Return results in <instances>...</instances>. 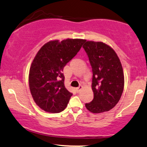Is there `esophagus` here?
Wrapping results in <instances>:
<instances>
[{
  "label": "esophagus",
  "instance_id": "obj_1",
  "mask_svg": "<svg viewBox=\"0 0 147 147\" xmlns=\"http://www.w3.org/2000/svg\"><path fill=\"white\" fill-rule=\"evenodd\" d=\"M82 88H83V86H79L78 88H76L75 90H76V91H77V92L78 93V92H79L81 90H82Z\"/></svg>",
  "mask_w": 147,
  "mask_h": 147
}]
</instances>
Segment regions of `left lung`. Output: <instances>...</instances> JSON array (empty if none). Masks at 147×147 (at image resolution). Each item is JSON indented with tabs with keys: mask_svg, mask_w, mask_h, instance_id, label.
I'll return each mask as SVG.
<instances>
[{
	"mask_svg": "<svg viewBox=\"0 0 147 147\" xmlns=\"http://www.w3.org/2000/svg\"><path fill=\"white\" fill-rule=\"evenodd\" d=\"M92 68L94 98L86 104L92 113L112 109L121 98L125 85L124 72L114 49L102 42L86 41L83 46Z\"/></svg>",
	"mask_w": 147,
	"mask_h": 147,
	"instance_id": "left-lung-1",
	"label": "left lung"
}]
</instances>
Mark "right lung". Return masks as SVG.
Returning a JSON list of instances; mask_svg holds the SVG:
<instances>
[{"mask_svg": "<svg viewBox=\"0 0 147 147\" xmlns=\"http://www.w3.org/2000/svg\"><path fill=\"white\" fill-rule=\"evenodd\" d=\"M83 39L48 42L37 53L29 74V85L36 105L45 112L59 113L66 107L72 95L64 86L63 70L79 52Z\"/></svg>", "mask_w": 147, "mask_h": 147, "instance_id": "add662e5", "label": "right lung"}]
</instances>
